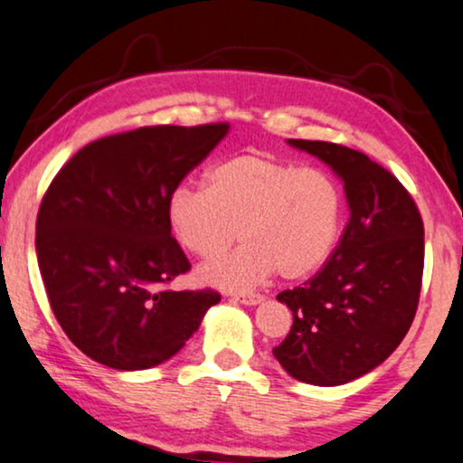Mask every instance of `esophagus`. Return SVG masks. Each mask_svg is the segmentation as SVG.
<instances>
[{
  "instance_id": "1",
  "label": "esophagus",
  "mask_w": 463,
  "mask_h": 463,
  "mask_svg": "<svg viewBox=\"0 0 463 463\" xmlns=\"http://www.w3.org/2000/svg\"><path fill=\"white\" fill-rule=\"evenodd\" d=\"M232 301L241 303V306H259L262 297L260 295H232Z\"/></svg>"
}]
</instances>
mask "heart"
Masks as SVG:
<instances>
[{"label": "heart", "mask_w": 463, "mask_h": 463, "mask_svg": "<svg viewBox=\"0 0 463 463\" xmlns=\"http://www.w3.org/2000/svg\"><path fill=\"white\" fill-rule=\"evenodd\" d=\"M166 224L181 248L209 259L204 284L248 292L275 273L299 279L329 260L344 220V192L323 168L267 154H239L209 168L207 188L181 184L166 198Z\"/></svg>", "instance_id": "1"}]
</instances>
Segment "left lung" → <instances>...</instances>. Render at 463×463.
<instances>
[{
    "instance_id": "obj_1",
    "label": "left lung",
    "mask_w": 463,
    "mask_h": 463,
    "mask_svg": "<svg viewBox=\"0 0 463 463\" xmlns=\"http://www.w3.org/2000/svg\"><path fill=\"white\" fill-rule=\"evenodd\" d=\"M344 184L348 224L325 267L278 295L292 329L273 356L301 383L337 387L387 361L411 329L423 278V220L412 196L361 151L288 138Z\"/></svg>"
}]
</instances>
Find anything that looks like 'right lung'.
<instances>
[{"mask_svg":"<svg viewBox=\"0 0 463 463\" xmlns=\"http://www.w3.org/2000/svg\"><path fill=\"white\" fill-rule=\"evenodd\" d=\"M231 126H154L93 140L57 173L36 222L38 267L57 323L90 359L149 370L185 346L213 290H164L190 269L166 198Z\"/></svg>","mask_w":463,"mask_h":463,"instance_id":"add662e5","label":"right lung"}]
</instances>
